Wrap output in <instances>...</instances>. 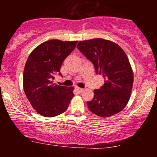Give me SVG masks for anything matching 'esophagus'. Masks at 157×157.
Here are the masks:
<instances>
[{
  "label": "esophagus",
  "instance_id": "1",
  "mask_svg": "<svg viewBox=\"0 0 157 157\" xmlns=\"http://www.w3.org/2000/svg\"><path fill=\"white\" fill-rule=\"evenodd\" d=\"M76 91L78 92V93H81V92L83 91V89H82V88H80V87H76Z\"/></svg>",
  "mask_w": 157,
  "mask_h": 157
}]
</instances>
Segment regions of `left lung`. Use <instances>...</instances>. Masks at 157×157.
Listing matches in <instances>:
<instances>
[{
    "mask_svg": "<svg viewBox=\"0 0 157 157\" xmlns=\"http://www.w3.org/2000/svg\"><path fill=\"white\" fill-rule=\"evenodd\" d=\"M76 47L104 78V84L94 90V98L87 102L89 110L104 118L119 113L128 104L134 83L125 52L116 43L103 38L81 40Z\"/></svg>",
    "mask_w": 157,
    "mask_h": 157,
    "instance_id": "left-lung-1",
    "label": "left lung"
}]
</instances>
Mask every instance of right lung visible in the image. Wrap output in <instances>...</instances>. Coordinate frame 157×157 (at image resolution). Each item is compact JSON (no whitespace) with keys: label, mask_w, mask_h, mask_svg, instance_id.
Wrapping results in <instances>:
<instances>
[{"label":"right lung","mask_w":157,"mask_h":157,"mask_svg":"<svg viewBox=\"0 0 157 157\" xmlns=\"http://www.w3.org/2000/svg\"><path fill=\"white\" fill-rule=\"evenodd\" d=\"M78 41L49 40L40 44L30 53L23 75L25 96L37 113L53 117L67 110L74 96V87L53 83L60 73L64 59L74 51Z\"/></svg>","instance_id":"right-lung-1"}]
</instances>
